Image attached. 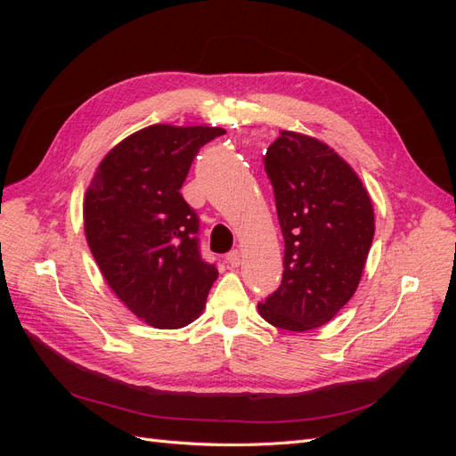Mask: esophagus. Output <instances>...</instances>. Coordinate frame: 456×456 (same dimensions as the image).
I'll use <instances>...</instances> for the list:
<instances>
[{
	"mask_svg": "<svg viewBox=\"0 0 456 456\" xmlns=\"http://www.w3.org/2000/svg\"><path fill=\"white\" fill-rule=\"evenodd\" d=\"M241 260H243V255H241V251H232V253H228V256H226V262L228 265L232 266V268H238L240 265H241Z\"/></svg>",
	"mask_w": 456,
	"mask_h": 456,
	"instance_id": "1",
	"label": "esophagus"
}]
</instances>
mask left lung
I'll list each match as a JSON object with an SVG mask.
<instances>
[{
  "mask_svg": "<svg viewBox=\"0 0 456 456\" xmlns=\"http://www.w3.org/2000/svg\"><path fill=\"white\" fill-rule=\"evenodd\" d=\"M265 167L285 240L283 280L258 314L280 329L329 323L354 297L375 236V211L362 178L325 142L280 131Z\"/></svg>",
  "mask_w": 456,
  "mask_h": 456,
  "instance_id": "obj_1",
  "label": "left lung"
}]
</instances>
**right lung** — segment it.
Instances as JSON below:
<instances>
[{
  "mask_svg": "<svg viewBox=\"0 0 456 456\" xmlns=\"http://www.w3.org/2000/svg\"><path fill=\"white\" fill-rule=\"evenodd\" d=\"M224 133L144 127L108 151L86 191L84 230L96 265L123 305L156 329L198 320L218 278L200 256L198 215L181 188L200 148Z\"/></svg>",
  "mask_w": 456,
  "mask_h": 456,
  "instance_id": "1",
  "label": "right lung"
}]
</instances>
